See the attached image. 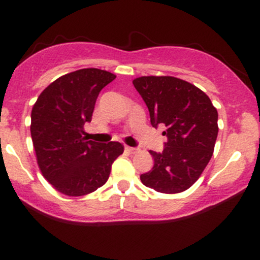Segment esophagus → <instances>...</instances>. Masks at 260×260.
I'll return each mask as SVG.
<instances>
[{"label":"esophagus","instance_id":"obj_1","mask_svg":"<svg viewBox=\"0 0 260 260\" xmlns=\"http://www.w3.org/2000/svg\"><path fill=\"white\" fill-rule=\"evenodd\" d=\"M126 150L128 151V153H131V154H136L137 151H138V149L132 148V147H128V145H126Z\"/></svg>","mask_w":260,"mask_h":260}]
</instances>
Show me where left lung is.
<instances>
[{
    "label": "left lung",
    "mask_w": 260,
    "mask_h": 260,
    "mask_svg": "<svg viewBox=\"0 0 260 260\" xmlns=\"http://www.w3.org/2000/svg\"><path fill=\"white\" fill-rule=\"evenodd\" d=\"M147 104L153 127H166L162 153L150 150L151 171L140 175L144 186L174 194L196 183L213 156L217 138V111L196 85L170 76H144L133 80Z\"/></svg>",
    "instance_id": "1"
}]
</instances>
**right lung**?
Listing matches in <instances>:
<instances>
[{"mask_svg":"<svg viewBox=\"0 0 260 260\" xmlns=\"http://www.w3.org/2000/svg\"><path fill=\"white\" fill-rule=\"evenodd\" d=\"M116 78L98 68L59 77L39 95L31 110L30 133L41 174L59 193L80 197L106 183L112 162L123 153L118 142L85 138L98 95Z\"/></svg>","mask_w":260,"mask_h":260,"instance_id":"add662e5","label":"right lung"}]
</instances>
